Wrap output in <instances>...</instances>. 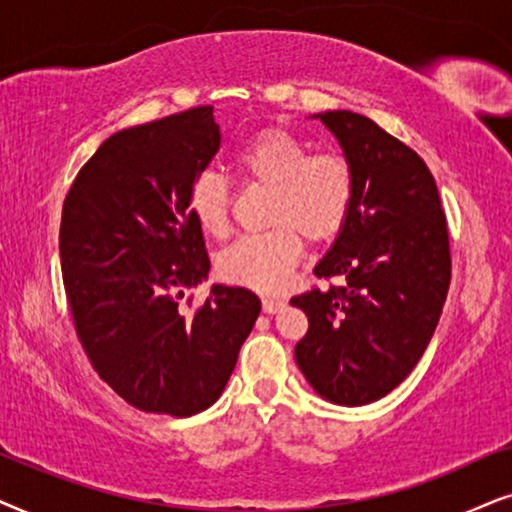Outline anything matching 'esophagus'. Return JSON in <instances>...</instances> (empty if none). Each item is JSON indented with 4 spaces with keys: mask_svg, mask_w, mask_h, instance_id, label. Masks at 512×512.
I'll use <instances>...</instances> for the list:
<instances>
[{
    "mask_svg": "<svg viewBox=\"0 0 512 512\" xmlns=\"http://www.w3.org/2000/svg\"><path fill=\"white\" fill-rule=\"evenodd\" d=\"M285 306V302L283 299H278V297H264L262 299V309L267 311V313H278Z\"/></svg>",
    "mask_w": 512,
    "mask_h": 512,
    "instance_id": "34e87169",
    "label": "esophagus"
}]
</instances>
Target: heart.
<instances>
[{
	"label": "heart",
	"mask_w": 512,
	"mask_h": 512,
	"mask_svg": "<svg viewBox=\"0 0 512 512\" xmlns=\"http://www.w3.org/2000/svg\"><path fill=\"white\" fill-rule=\"evenodd\" d=\"M250 185L267 189L264 222L269 229L248 234L224 248L217 271L224 281L260 292L278 290L302 257V238L325 243L344 229L356 196L351 161L337 149L309 152L285 128L252 135L234 156ZM194 220L210 236H227L231 192L220 173H201L192 187Z\"/></svg>",
	"instance_id": "1"
}]
</instances>
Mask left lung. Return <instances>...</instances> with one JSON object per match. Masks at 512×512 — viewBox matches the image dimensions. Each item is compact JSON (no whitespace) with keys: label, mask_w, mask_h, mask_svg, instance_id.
<instances>
[{"label":"left lung","mask_w":512,"mask_h":512,"mask_svg":"<svg viewBox=\"0 0 512 512\" xmlns=\"http://www.w3.org/2000/svg\"><path fill=\"white\" fill-rule=\"evenodd\" d=\"M356 175L335 245L313 274L330 285L290 299L309 318L299 370L337 405L384 398L414 370L445 306L452 255L447 217L424 159L363 114L323 112Z\"/></svg>","instance_id":"8db88e82"}]
</instances>
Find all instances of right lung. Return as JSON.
I'll return each mask as SVG.
<instances>
[{
    "label": "right lung",
    "instance_id": "1",
    "mask_svg": "<svg viewBox=\"0 0 512 512\" xmlns=\"http://www.w3.org/2000/svg\"><path fill=\"white\" fill-rule=\"evenodd\" d=\"M220 140L210 105L126 128L65 196L60 267L74 330L102 381L142 412L192 417L213 405L260 316L255 292L227 285L180 309L210 269L189 199Z\"/></svg>",
    "mask_w": 512,
    "mask_h": 512
}]
</instances>
